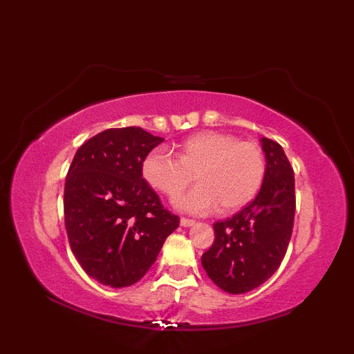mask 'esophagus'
Instances as JSON below:
<instances>
[{
	"label": "esophagus",
	"instance_id": "34e87169",
	"mask_svg": "<svg viewBox=\"0 0 354 354\" xmlns=\"http://www.w3.org/2000/svg\"><path fill=\"white\" fill-rule=\"evenodd\" d=\"M181 225L183 227H192V225H194V221L187 219V217H181Z\"/></svg>",
	"mask_w": 354,
	"mask_h": 354
}]
</instances>
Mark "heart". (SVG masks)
Instances as JSON below:
<instances>
[{
  "mask_svg": "<svg viewBox=\"0 0 354 354\" xmlns=\"http://www.w3.org/2000/svg\"><path fill=\"white\" fill-rule=\"evenodd\" d=\"M141 173L152 189L169 198H176L194 175L198 185L176 199V207L194 214L213 212L217 207L230 213L259 193L266 160L257 142L205 131L185 138L178 147V158L161 147L150 150Z\"/></svg>",
  "mask_w": 354,
  "mask_h": 354,
  "instance_id": "heart-1",
  "label": "heart"
}]
</instances>
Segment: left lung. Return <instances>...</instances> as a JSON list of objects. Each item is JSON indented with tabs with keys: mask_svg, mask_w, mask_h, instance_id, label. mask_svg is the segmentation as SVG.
Returning a JSON list of instances; mask_svg holds the SVG:
<instances>
[{
	"mask_svg": "<svg viewBox=\"0 0 354 354\" xmlns=\"http://www.w3.org/2000/svg\"><path fill=\"white\" fill-rule=\"evenodd\" d=\"M266 173L261 189L242 212L213 223L214 242L202 266L225 292H250L281 265L295 217V178L283 147L261 138Z\"/></svg>",
	"mask_w": 354,
	"mask_h": 354,
	"instance_id": "left-lung-1",
	"label": "left lung"
}]
</instances>
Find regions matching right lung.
<instances>
[{"label": "right lung", "instance_id": "1", "mask_svg": "<svg viewBox=\"0 0 354 354\" xmlns=\"http://www.w3.org/2000/svg\"><path fill=\"white\" fill-rule=\"evenodd\" d=\"M162 141L141 127H117L85 141L73 158L64 190L66 234L80 266L104 286L141 280L178 228L179 217L141 173Z\"/></svg>", "mask_w": 354, "mask_h": 354}]
</instances>
